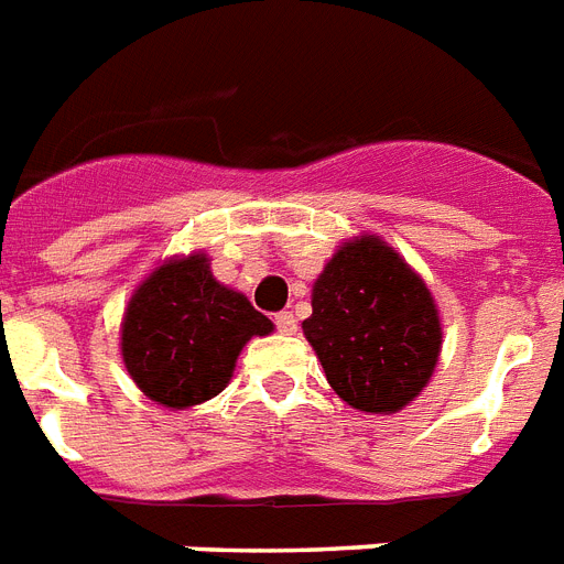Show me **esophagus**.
<instances>
[{"instance_id": "obj_1", "label": "esophagus", "mask_w": 564, "mask_h": 564, "mask_svg": "<svg viewBox=\"0 0 564 564\" xmlns=\"http://www.w3.org/2000/svg\"><path fill=\"white\" fill-rule=\"evenodd\" d=\"M276 328L282 334H293V332H296V316H293L291 311H279V314H276Z\"/></svg>"}]
</instances>
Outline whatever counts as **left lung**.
<instances>
[{"instance_id":"1","label":"left lung","mask_w":564,"mask_h":564,"mask_svg":"<svg viewBox=\"0 0 564 564\" xmlns=\"http://www.w3.org/2000/svg\"><path fill=\"white\" fill-rule=\"evenodd\" d=\"M305 339L348 406L392 415L430 383L441 316L430 288L380 236L343 241L314 282Z\"/></svg>"}]
</instances>
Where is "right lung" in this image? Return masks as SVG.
I'll use <instances>...</instances> for the list:
<instances>
[{
	"label": "right lung",
	"mask_w": 564,
	"mask_h": 564,
	"mask_svg": "<svg viewBox=\"0 0 564 564\" xmlns=\"http://www.w3.org/2000/svg\"><path fill=\"white\" fill-rule=\"evenodd\" d=\"M271 332V319L245 293L216 282L207 253H189L155 268L132 293L120 355L149 400L187 409L216 398L245 343Z\"/></svg>",
	"instance_id": "1"
}]
</instances>
